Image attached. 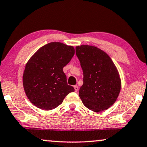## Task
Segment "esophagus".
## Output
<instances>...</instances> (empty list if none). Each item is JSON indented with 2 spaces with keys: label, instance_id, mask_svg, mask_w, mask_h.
Returning <instances> with one entry per match:
<instances>
[{
  "label": "esophagus",
  "instance_id": "obj_1",
  "mask_svg": "<svg viewBox=\"0 0 147 147\" xmlns=\"http://www.w3.org/2000/svg\"><path fill=\"white\" fill-rule=\"evenodd\" d=\"M74 89H75V91H76V92H77V91H78V89H79V87H78V85H74Z\"/></svg>",
  "mask_w": 147,
  "mask_h": 147
}]
</instances>
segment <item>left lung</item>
<instances>
[{"mask_svg":"<svg viewBox=\"0 0 147 147\" xmlns=\"http://www.w3.org/2000/svg\"><path fill=\"white\" fill-rule=\"evenodd\" d=\"M76 55L83 72L79 96L92 111L107 110L116 102L121 82L116 66L105 52L92 45L77 46Z\"/></svg>","mask_w":147,"mask_h":147,"instance_id":"obj_1","label":"left lung"}]
</instances>
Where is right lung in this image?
Listing matches in <instances>:
<instances>
[{
	"mask_svg": "<svg viewBox=\"0 0 147 147\" xmlns=\"http://www.w3.org/2000/svg\"><path fill=\"white\" fill-rule=\"evenodd\" d=\"M75 54L73 46L60 42L44 45L29 58L23 74V86L29 101L51 110L58 107L74 88L67 83L63 67Z\"/></svg>",
	"mask_w": 147,
	"mask_h": 147,
	"instance_id": "add662e5",
	"label": "right lung"
}]
</instances>
